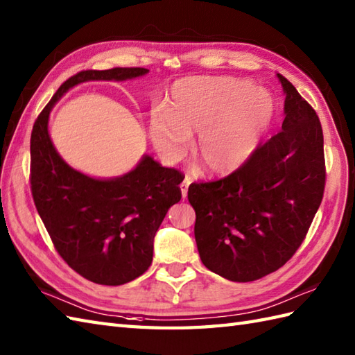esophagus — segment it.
Wrapping results in <instances>:
<instances>
[{
  "mask_svg": "<svg viewBox=\"0 0 355 355\" xmlns=\"http://www.w3.org/2000/svg\"><path fill=\"white\" fill-rule=\"evenodd\" d=\"M189 184H191V178L186 177L183 180V183L180 184V189H181V196H183V200L187 196V191H189Z\"/></svg>",
  "mask_w": 355,
  "mask_h": 355,
  "instance_id": "1",
  "label": "esophagus"
}]
</instances>
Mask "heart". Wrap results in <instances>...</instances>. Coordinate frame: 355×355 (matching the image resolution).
Segmentation results:
<instances>
[{"mask_svg":"<svg viewBox=\"0 0 355 355\" xmlns=\"http://www.w3.org/2000/svg\"><path fill=\"white\" fill-rule=\"evenodd\" d=\"M274 114L272 96L250 80L189 78L172 89L166 112L151 113L150 136L163 157L178 160L198 135L195 159L209 174L225 175L252 157Z\"/></svg>","mask_w":355,"mask_h":355,"instance_id":"1","label":"heart"}]
</instances>
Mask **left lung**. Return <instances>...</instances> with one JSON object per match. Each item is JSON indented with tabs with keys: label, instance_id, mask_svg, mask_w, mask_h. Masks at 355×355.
<instances>
[{
	"label": "left lung",
	"instance_id": "obj_1",
	"mask_svg": "<svg viewBox=\"0 0 355 355\" xmlns=\"http://www.w3.org/2000/svg\"><path fill=\"white\" fill-rule=\"evenodd\" d=\"M277 77L286 94L282 131L230 175L189 186L201 261L230 282H254L286 265L324 196L320 121L291 81Z\"/></svg>",
	"mask_w": 355,
	"mask_h": 355
}]
</instances>
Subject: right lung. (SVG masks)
Wrapping results in <instances>:
<instances>
[{
    "instance_id": "add662e5",
    "label": "right lung",
    "mask_w": 355,
    "mask_h": 355,
    "mask_svg": "<svg viewBox=\"0 0 355 355\" xmlns=\"http://www.w3.org/2000/svg\"><path fill=\"white\" fill-rule=\"evenodd\" d=\"M145 68L81 71L57 89L40 112L30 140V184L36 209L55 251L89 282L121 286L151 266L154 236L171 205L181 200L184 175L144 155L128 174L100 180L72 169L51 142L53 105L73 86L92 80L123 81Z\"/></svg>"
}]
</instances>
